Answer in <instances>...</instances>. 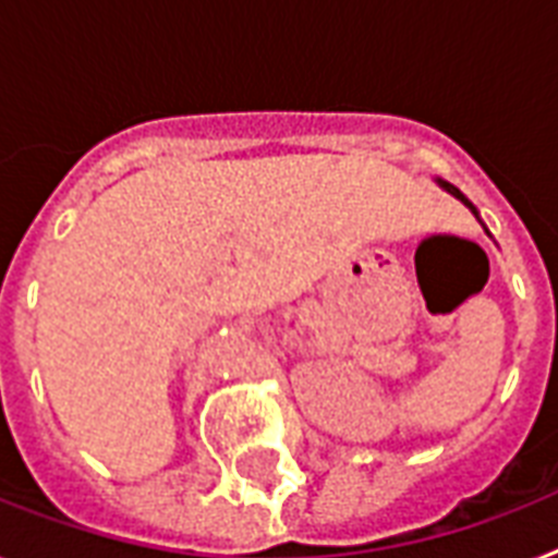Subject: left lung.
Returning a JSON list of instances; mask_svg holds the SVG:
<instances>
[{
  "label": "left lung",
  "instance_id": "left-lung-1",
  "mask_svg": "<svg viewBox=\"0 0 558 558\" xmlns=\"http://www.w3.org/2000/svg\"><path fill=\"white\" fill-rule=\"evenodd\" d=\"M434 182H437V185H440L442 191H446V193H451V196H454V199H460V202H463V205H466V208L472 210V214H475V217H477V222H481V214H477V208H475V205H472V202L466 199V193H460L458 187L451 185V182H446V179H434ZM481 226H484V222H481ZM484 231H486V226H484ZM486 234H489V231H486Z\"/></svg>",
  "mask_w": 558,
  "mask_h": 558
}]
</instances>
